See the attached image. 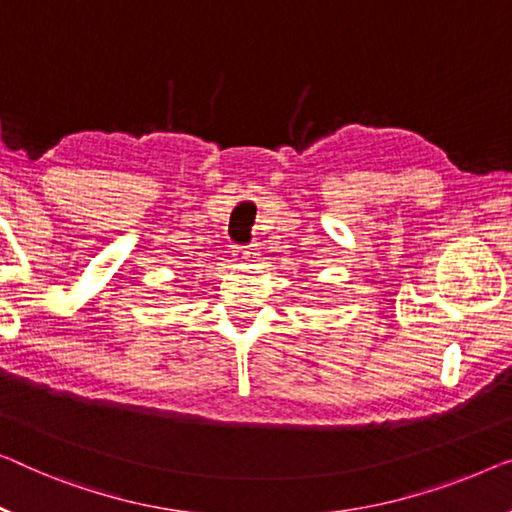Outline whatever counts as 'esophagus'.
<instances>
[{"label": "esophagus", "instance_id": "obj_1", "mask_svg": "<svg viewBox=\"0 0 512 512\" xmlns=\"http://www.w3.org/2000/svg\"><path fill=\"white\" fill-rule=\"evenodd\" d=\"M234 255L239 259H246V262H248V259H255L259 253H257L255 246H241V248L234 250Z\"/></svg>", "mask_w": 512, "mask_h": 512}]
</instances>
